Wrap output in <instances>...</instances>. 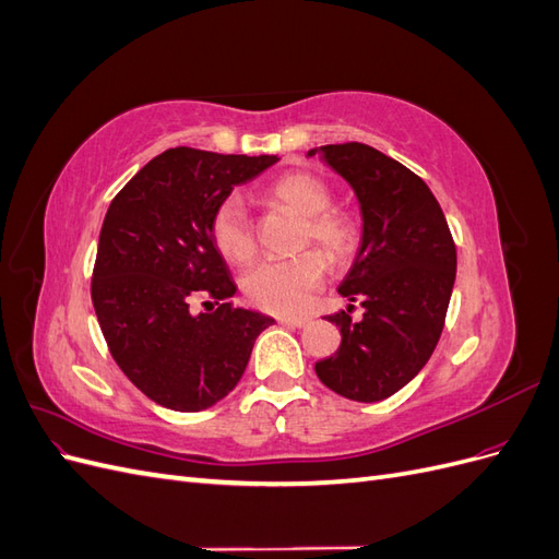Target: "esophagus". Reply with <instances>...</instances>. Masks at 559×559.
<instances>
[{"instance_id": "1", "label": "esophagus", "mask_w": 559, "mask_h": 559, "mask_svg": "<svg viewBox=\"0 0 559 559\" xmlns=\"http://www.w3.org/2000/svg\"><path fill=\"white\" fill-rule=\"evenodd\" d=\"M277 321L282 326H289V329H300V326L308 324L306 317H280Z\"/></svg>"}]
</instances>
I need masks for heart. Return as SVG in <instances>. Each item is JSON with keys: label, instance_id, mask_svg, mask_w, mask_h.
Segmentation results:
<instances>
[{"label": "heart", "instance_id": "b5f03b06", "mask_svg": "<svg viewBox=\"0 0 559 559\" xmlns=\"http://www.w3.org/2000/svg\"><path fill=\"white\" fill-rule=\"evenodd\" d=\"M265 195L302 216L300 245H319L331 257H347L357 247L359 226L349 212L331 207L329 186L310 173H286L265 189ZM212 242L230 263L245 265L257 257L259 240L245 202L228 195L212 214ZM326 277V259L319 251H302L294 259L263 261L242 280L251 306L273 314H296L308 306L310 294Z\"/></svg>", "mask_w": 559, "mask_h": 559}]
</instances>
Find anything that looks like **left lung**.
Here are the masks:
<instances>
[{
  "mask_svg": "<svg viewBox=\"0 0 559 559\" xmlns=\"http://www.w3.org/2000/svg\"><path fill=\"white\" fill-rule=\"evenodd\" d=\"M319 151L361 202V247L337 294L359 300L364 319L352 321L354 306L326 317L341 326L343 341L314 370L335 394L373 403L396 394L433 354L454 286L456 247L438 200L408 167L359 142Z\"/></svg>",
  "mask_w": 559,
  "mask_h": 559,
  "instance_id": "1",
  "label": "left lung"
}]
</instances>
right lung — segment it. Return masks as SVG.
<instances>
[{
  "label": "right lung",
  "instance_id": "1",
  "mask_svg": "<svg viewBox=\"0 0 559 559\" xmlns=\"http://www.w3.org/2000/svg\"><path fill=\"white\" fill-rule=\"evenodd\" d=\"M275 156L167 148L116 193L99 230L91 298L114 361L151 401L205 411L240 382L273 317L233 306L212 214Z\"/></svg>",
  "mask_w": 559,
  "mask_h": 559
}]
</instances>
